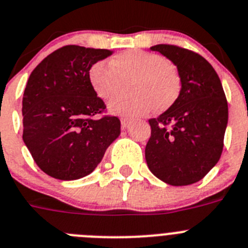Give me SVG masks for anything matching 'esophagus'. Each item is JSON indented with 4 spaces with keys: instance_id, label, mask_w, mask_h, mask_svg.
<instances>
[{
    "instance_id": "1",
    "label": "esophagus",
    "mask_w": 248,
    "mask_h": 248,
    "mask_svg": "<svg viewBox=\"0 0 248 248\" xmlns=\"http://www.w3.org/2000/svg\"><path fill=\"white\" fill-rule=\"evenodd\" d=\"M131 122V118L130 117H127V116H122L121 117V126L122 128H126L128 124H130Z\"/></svg>"
}]
</instances>
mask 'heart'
<instances>
[{"label":"heart","mask_w":248,"mask_h":248,"mask_svg":"<svg viewBox=\"0 0 248 248\" xmlns=\"http://www.w3.org/2000/svg\"><path fill=\"white\" fill-rule=\"evenodd\" d=\"M130 79L128 90L132 93L118 96L109 103L113 113L141 116L155 107L165 111L176 102L181 91V77L175 64L143 49L118 53L111 64L98 61L88 71V82L103 101L115 97Z\"/></svg>","instance_id":"b5f03b06"}]
</instances>
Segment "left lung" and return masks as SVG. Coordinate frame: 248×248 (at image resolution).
I'll use <instances>...</instances> for the list:
<instances>
[{
	"label": "left lung",
	"mask_w": 248,
	"mask_h": 248,
	"mask_svg": "<svg viewBox=\"0 0 248 248\" xmlns=\"http://www.w3.org/2000/svg\"><path fill=\"white\" fill-rule=\"evenodd\" d=\"M177 67L181 91L176 102L151 118L145 150L150 171L166 184L187 186L202 180L218 162L228 106L218 75L208 61L173 45L151 47Z\"/></svg>",
	"instance_id": "obj_1"
}]
</instances>
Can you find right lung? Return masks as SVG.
<instances>
[{
    "instance_id": "1",
    "label": "right lung",
    "mask_w": 248,
    "mask_h": 248,
    "mask_svg": "<svg viewBox=\"0 0 248 248\" xmlns=\"http://www.w3.org/2000/svg\"><path fill=\"white\" fill-rule=\"evenodd\" d=\"M113 51L64 46L32 71L22 100L26 147L45 173L72 181L90 175L121 133L115 116L88 82V71Z\"/></svg>"
}]
</instances>
